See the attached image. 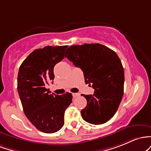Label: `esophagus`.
Wrapping results in <instances>:
<instances>
[{
  "label": "esophagus",
  "mask_w": 151,
  "mask_h": 151,
  "mask_svg": "<svg viewBox=\"0 0 151 151\" xmlns=\"http://www.w3.org/2000/svg\"><path fill=\"white\" fill-rule=\"evenodd\" d=\"M79 95H80L79 93H73V98H76L77 96H78Z\"/></svg>",
  "instance_id": "1"
}]
</instances>
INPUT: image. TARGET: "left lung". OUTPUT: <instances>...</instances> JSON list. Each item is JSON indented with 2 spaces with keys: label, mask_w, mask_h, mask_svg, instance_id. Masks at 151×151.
I'll use <instances>...</instances> for the list:
<instances>
[{
  "label": "left lung",
  "mask_w": 151,
  "mask_h": 151,
  "mask_svg": "<svg viewBox=\"0 0 151 151\" xmlns=\"http://www.w3.org/2000/svg\"><path fill=\"white\" fill-rule=\"evenodd\" d=\"M65 58L83 72L85 82L93 95H83L87 106L81 111L83 119L93 125L106 123L114 116L124 89V70L116 52L99 43L70 46Z\"/></svg>",
  "instance_id": "1"
}]
</instances>
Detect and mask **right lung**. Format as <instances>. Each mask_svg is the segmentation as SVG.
I'll use <instances>...</instances> for the list:
<instances>
[{
  "label": "right lung",
  "mask_w": 151,
  "mask_h": 151,
  "mask_svg": "<svg viewBox=\"0 0 151 151\" xmlns=\"http://www.w3.org/2000/svg\"><path fill=\"white\" fill-rule=\"evenodd\" d=\"M68 45L35 49L25 59L18 74V92L23 111L30 123L45 133L57 132L64 124L65 109L72 94H50L45 86L54 79L53 68L65 56Z\"/></svg>",
  "instance_id": "right-lung-1"
}]
</instances>
